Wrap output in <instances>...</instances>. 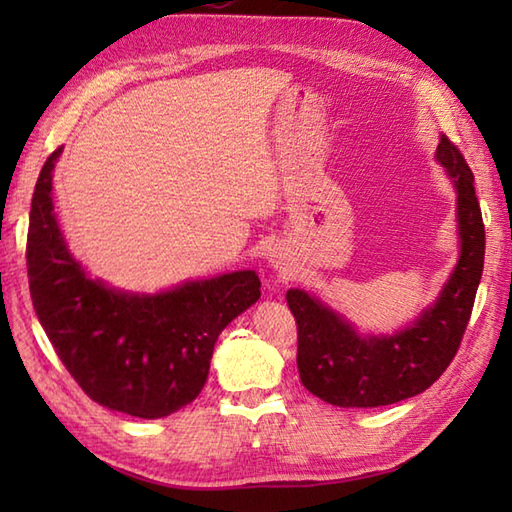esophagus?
I'll return each mask as SVG.
<instances>
[{
	"label": "esophagus",
	"instance_id": "obj_1",
	"mask_svg": "<svg viewBox=\"0 0 512 512\" xmlns=\"http://www.w3.org/2000/svg\"><path fill=\"white\" fill-rule=\"evenodd\" d=\"M273 257H275V255H273ZM273 264H277V262H275V259H273Z\"/></svg>",
	"mask_w": 512,
	"mask_h": 512
}]
</instances>
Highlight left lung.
I'll return each instance as SVG.
<instances>
[{
	"label": "left lung",
	"mask_w": 512,
	"mask_h": 512,
	"mask_svg": "<svg viewBox=\"0 0 512 512\" xmlns=\"http://www.w3.org/2000/svg\"><path fill=\"white\" fill-rule=\"evenodd\" d=\"M438 162L458 191L460 259L438 301L409 328L361 336L339 314L303 290H288L297 321V367L310 394L336 407H383L429 389L458 354L484 268V222L473 171L442 134Z\"/></svg>",
	"instance_id": "left-lung-1"
}]
</instances>
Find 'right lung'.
<instances>
[{
	"instance_id": "right-lung-1",
	"label": "right lung",
	"mask_w": 512,
	"mask_h": 512,
	"mask_svg": "<svg viewBox=\"0 0 512 512\" xmlns=\"http://www.w3.org/2000/svg\"><path fill=\"white\" fill-rule=\"evenodd\" d=\"M54 149L35 184L26 266L32 306L54 352L99 405L165 418L198 398L217 336L259 299V277L239 270L160 295L94 281L70 255L52 213Z\"/></svg>"
}]
</instances>
